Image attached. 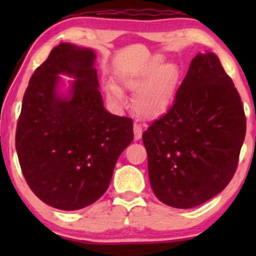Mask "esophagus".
Here are the masks:
<instances>
[{"instance_id": "esophagus-1", "label": "esophagus", "mask_w": 256, "mask_h": 256, "mask_svg": "<svg viewBox=\"0 0 256 256\" xmlns=\"http://www.w3.org/2000/svg\"><path fill=\"white\" fill-rule=\"evenodd\" d=\"M142 134H143L142 128H140V126L138 124H134V140H140V137H142Z\"/></svg>"}]
</instances>
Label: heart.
I'll list each match as a JSON object with an SVG mask.
<instances>
[{
	"label": "heart",
	"mask_w": 256,
	"mask_h": 256,
	"mask_svg": "<svg viewBox=\"0 0 256 256\" xmlns=\"http://www.w3.org/2000/svg\"><path fill=\"white\" fill-rule=\"evenodd\" d=\"M164 63L161 56H155L140 68L122 74L125 86L132 91H138L132 107L137 116L146 119L156 118L168 107L173 91L176 89L179 70L174 64ZM108 95L122 101V91L116 85L108 83L106 86Z\"/></svg>",
	"instance_id": "b5f03b06"
}]
</instances>
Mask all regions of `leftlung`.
Segmentation results:
<instances>
[{
	"label": "left lung",
	"mask_w": 256,
	"mask_h": 256,
	"mask_svg": "<svg viewBox=\"0 0 256 256\" xmlns=\"http://www.w3.org/2000/svg\"><path fill=\"white\" fill-rule=\"evenodd\" d=\"M246 128L240 94L218 56L196 55L170 110L142 136L155 196L185 210L218 195L236 172Z\"/></svg>",
	"instance_id": "obj_1"
}]
</instances>
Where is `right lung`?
<instances>
[{"label":"right lung","instance_id":"right-lung-1","mask_svg":"<svg viewBox=\"0 0 256 256\" xmlns=\"http://www.w3.org/2000/svg\"><path fill=\"white\" fill-rule=\"evenodd\" d=\"M95 52L61 43L37 67L22 98L16 148L26 183L44 204L82 210L108 189L134 140V122L108 113L98 90ZM72 75V95L56 94L58 74Z\"/></svg>","mask_w":256,"mask_h":256}]
</instances>
